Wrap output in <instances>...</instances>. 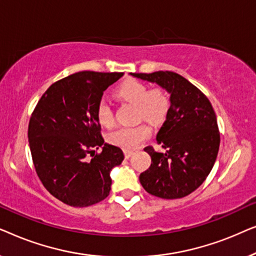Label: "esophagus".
Segmentation results:
<instances>
[{
  "instance_id": "1",
  "label": "esophagus",
  "mask_w": 256,
  "mask_h": 256,
  "mask_svg": "<svg viewBox=\"0 0 256 256\" xmlns=\"http://www.w3.org/2000/svg\"><path fill=\"white\" fill-rule=\"evenodd\" d=\"M124 157H126V158L128 160L129 157H130V156L132 155V152H130V150H124Z\"/></svg>"
}]
</instances>
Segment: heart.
Returning a JSON list of instances; mask_svg holds the SVG:
<instances>
[{"label":"heart","instance_id":"obj_1","mask_svg":"<svg viewBox=\"0 0 256 256\" xmlns=\"http://www.w3.org/2000/svg\"><path fill=\"white\" fill-rule=\"evenodd\" d=\"M114 93L118 99L135 104L138 120L143 118L152 124H160L169 110V99L163 90L160 88L148 90L146 85L138 80H124L115 88ZM96 116L102 127L110 128L114 122L113 110L104 100L99 101L96 104ZM150 132V127L146 124L122 127L110 132L108 141L124 150H135L149 138Z\"/></svg>","mask_w":256,"mask_h":256}]
</instances>
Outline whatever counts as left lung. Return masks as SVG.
Wrapping results in <instances>:
<instances>
[{
	"label": "left lung",
	"mask_w": 256,
	"mask_h": 256,
	"mask_svg": "<svg viewBox=\"0 0 256 256\" xmlns=\"http://www.w3.org/2000/svg\"><path fill=\"white\" fill-rule=\"evenodd\" d=\"M157 84L170 94L166 118L156 140L166 152L152 146L149 169L140 174L148 194L163 199L183 198L198 188L211 172L219 152L220 134L211 102L197 87L171 71L130 73Z\"/></svg>",
	"instance_id": "left-lung-1"
}]
</instances>
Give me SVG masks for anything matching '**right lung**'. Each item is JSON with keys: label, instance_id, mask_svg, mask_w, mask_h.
<instances>
[{"label": "right lung", "instance_id": "add662e5", "mask_svg": "<svg viewBox=\"0 0 256 256\" xmlns=\"http://www.w3.org/2000/svg\"><path fill=\"white\" fill-rule=\"evenodd\" d=\"M124 73L82 71L48 87L29 122L34 166L45 188L74 208L96 204L110 194V171L124 158L100 134L96 104ZM102 148V152L94 154ZM94 157L90 161L88 154Z\"/></svg>", "mask_w": 256, "mask_h": 256}]
</instances>
